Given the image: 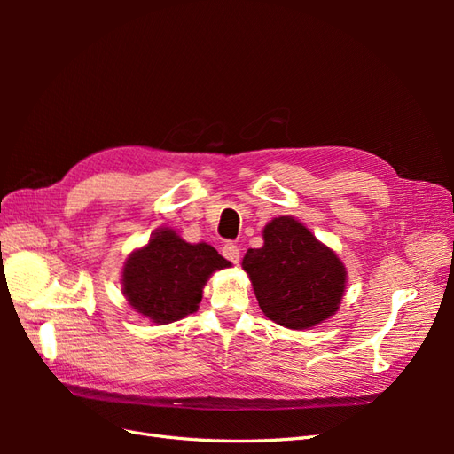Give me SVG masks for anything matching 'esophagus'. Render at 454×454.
<instances>
[{
  "label": "esophagus",
  "instance_id": "1",
  "mask_svg": "<svg viewBox=\"0 0 454 454\" xmlns=\"http://www.w3.org/2000/svg\"><path fill=\"white\" fill-rule=\"evenodd\" d=\"M222 254H223V257L227 259V261H231L232 265H237L239 261H240V248L237 244H232V242H227L223 248H222Z\"/></svg>",
  "mask_w": 454,
  "mask_h": 454
}]
</instances>
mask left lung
<instances>
[{"label":"left lung","mask_w":454,"mask_h":454,"mask_svg":"<svg viewBox=\"0 0 454 454\" xmlns=\"http://www.w3.org/2000/svg\"><path fill=\"white\" fill-rule=\"evenodd\" d=\"M265 244L248 250L242 267L261 310L290 329H307L329 318L345 292L347 270L339 257L294 217H274Z\"/></svg>","instance_id":"obj_1"}]
</instances>
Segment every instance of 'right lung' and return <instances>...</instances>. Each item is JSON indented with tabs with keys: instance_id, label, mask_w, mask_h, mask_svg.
I'll use <instances>...</instances> for the list:
<instances>
[{
	"instance_id": "1",
	"label": "right lung",
	"mask_w": 454,
	"mask_h": 454,
	"mask_svg": "<svg viewBox=\"0 0 454 454\" xmlns=\"http://www.w3.org/2000/svg\"><path fill=\"white\" fill-rule=\"evenodd\" d=\"M229 267L210 244H189L172 229L155 232L122 269V294L136 312L155 324H170L195 312L202 286L217 269Z\"/></svg>"
}]
</instances>
